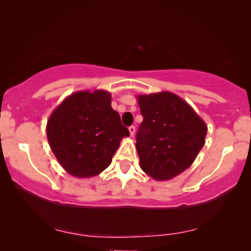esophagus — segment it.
<instances>
[{"label": "esophagus", "mask_w": 251, "mask_h": 251, "mask_svg": "<svg viewBox=\"0 0 251 251\" xmlns=\"http://www.w3.org/2000/svg\"><path fill=\"white\" fill-rule=\"evenodd\" d=\"M129 132H130V135H131V136H135L136 126H129Z\"/></svg>", "instance_id": "1"}]
</instances>
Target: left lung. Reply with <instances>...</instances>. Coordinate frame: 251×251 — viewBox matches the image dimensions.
Masks as SVG:
<instances>
[{"instance_id":"1","label":"left lung","mask_w":251,"mask_h":251,"mask_svg":"<svg viewBox=\"0 0 251 251\" xmlns=\"http://www.w3.org/2000/svg\"><path fill=\"white\" fill-rule=\"evenodd\" d=\"M137 101L144 118L136 136L140 168L153 179L169 180L192 166L208 126L173 92L138 95Z\"/></svg>"}]
</instances>
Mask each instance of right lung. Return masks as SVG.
I'll list each match as a JSON object with an SVG mask.
<instances>
[{
    "instance_id": "1",
    "label": "right lung",
    "mask_w": 251,
    "mask_h": 251,
    "mask_svg": "<svg viewBox=\"0 0 251 251\" xmlns=\"http://www.w3.org/2000/svg\"><path fill=\"white\" fill-rule=\"evenodd\" d=\"M105 90H81L64 99L50 115L47 137L58 162L72 176L90 178L104 171L129 130Z\"/></svg>"
}]
</instances>
